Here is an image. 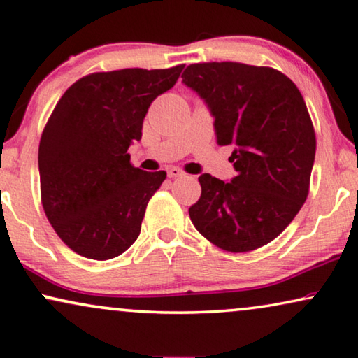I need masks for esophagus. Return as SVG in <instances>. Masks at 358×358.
<instances>
[{
  "label": "esophagus",
  "mask_w": 358,
  "mask_h": 358,
  "mask_svg": "<svg viewBox=\"0 0 358 358\" xmlns=\"http://www.w3.org/2000/svg\"><path fill=\"white\" fill-rule=\"evenodd\" d=\"M167 175H169V178H177V177H183L185 172L183 170H180L178 167H170L167 170Z\"/></svg>",
  "instance_id": "34e87169"
}]
</instances>
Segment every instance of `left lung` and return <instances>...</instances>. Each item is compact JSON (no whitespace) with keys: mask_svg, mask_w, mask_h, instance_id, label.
I'll return each instance as SVG.
<instances>
[{"mask_svg":"<svg viewBox=\"0 0 358 358\" xmlns=\"http://www.w3.org/2000/svg\"><path fill=\"white\" fill-rule=\"evenodd\" d=\"M183 83L215 117L218 145H232L229 183L203 173L189 207L196 229L226 252H252L274 241L308 199L315 132L290 78L237 62L192 64Z\"/></svg>","mask_w":358,"mask_h":358,"instance_id":"1","label":"left lung"}]
</instances>
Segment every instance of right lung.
Here are the masks:
<instances>
[{
	"mask_svg": "<svg viewBox=\"0 0 358 358\" xmlns=\"http://www.w3.org/2000/svg\"><path fill=\"white\" fill-rule=\"evenodd\" d=\"M185 65L124 68L78 79L57 101L38 150L41 203L57 236L84 258H116L137 241L167 173L145 172L127 152L157 95Z\"/></svg>",
	"mask_w": 358,
	"mask_h": 358,
	"instance_id": "obj_1",
	"label": "right lung"
}]
</instances>
